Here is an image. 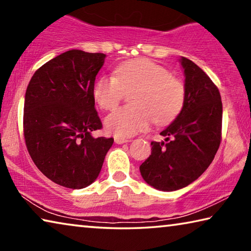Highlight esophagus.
I'll return each instance as SVG.
<instances>
[{
	"mask_svg": "<svg viewBox=\"0 0 251 251\" xmlns=\"http://www.w3.org/2000/svg\"><path fill=\"white\" fill-rule=\"evenodd\" d=\"M114 141H115L116 144H125V143L129 142L128 139L124 138V137H121V136H115V137H114Z\"/></svg>",
	"mask_w": 251,
	"mask_h": 251,
	"instance_id": "esophagus-1",
	"label": "esophagus"
}]
</instances>
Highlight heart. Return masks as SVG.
<instances>
[{"instance_id":"b5f03b06","label":"heart","mask_w":251,"mask_h":251,"mask_svg":"<svg viewBox=\"0 0 251 251\" xmlns=\"http://www.w3.org/2000/svg\"><path fill=\"white\" fill-rule=\"evenodd\" d=\"M131 95L134 106L118 108L106 117L109 133L129 137L150 128L152 122L165 124L173 121L185 103L186 88L182 80L171 75L166 67L148 58L126 61L115 69V76H101L93 86V95L101 108L115 109L125 91Z\"/></svg>"}]
</instances>
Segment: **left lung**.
Masks as SVG:
<instances>
[{
  "mask_svg": "<svg viewBox=\"0 0 251 251\" xmlns=\"http://www.w3.org/2000/svg\"><path fill=\"white\" fill-rule=\"evenodd\" d=\"M185 103L176 120L151 142V154L139 166L147 184L164 192L188 186L211 164L222 142L223 103L218 87L201 67L181 57Z\"/></svg>",
  "mask_w": 251,
  "mask_h": 251,
  "instance_id": "8db88e82",
  "label": "left lung"
}]
</instances>
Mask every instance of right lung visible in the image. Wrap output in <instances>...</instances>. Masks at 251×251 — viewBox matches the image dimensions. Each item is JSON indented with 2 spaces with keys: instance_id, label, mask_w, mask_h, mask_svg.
<instances>
[{
  "instance_id": "obj_1",
  "label": "right lung",
  "mask_w": 251,
  "mask_h": 251,
  "mask_svg": "<svg viewBox=\"0 0 251 251\" xmlns=\"http://www.w3.org/2000/svg\"><path fill=\"white\" fill-rule=\"evenodd\" d=\"M105 56L67 50L42 65L25 93L23 131L28 154L49 179L66 188L90 186L114 143L92 136L103 127L93 86Z\"/></svg>"
}]
</instances>
